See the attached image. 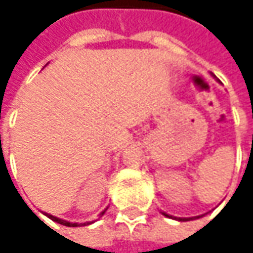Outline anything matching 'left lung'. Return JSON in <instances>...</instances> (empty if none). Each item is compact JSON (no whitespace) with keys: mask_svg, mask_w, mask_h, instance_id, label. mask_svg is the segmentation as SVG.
Wrapping results in <instances>:
<instances>
[{"mask_svg":"<svg viewBox=\"0 0 253 253\" xmlns=\"http://www.w3.org/2000/svg\"><path fill=\"white\" fill-rule=\"evenodd\" d=\"M161 214H163V215H166V217H169V218L177 220V221H190V220H196V218H201V217H202V215H198V217H189V218H181V217H173V215H169V214H166V212H163V211H161Z\"/></svg>","mask_w":253,"mask_h":253,"instance_id":"8db88e82","label":"left lung"}]
</instances>
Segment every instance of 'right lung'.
<instances>
[{
  "label": "right lung",
  "instance_id": "right-lung-1",
  "mask_svg": "<svg viewBox=\"0 0 253 253\" xmlns=\"http://www.w3.org/2000/svg\"><path fill=\"white\" fill-rule=\"evenodd\" d=\"M105 211H102L101 212V215L104 214ZM43 215H46L48 218H51L52 221H55V223H58V224H61V226H67V227H77V226H87V224H90V223H70V221H66V220H61V218H58V217H54V215H51V214H46V212H43ZM93 223V221H92Z\"/></svg>",
  "mask_w": 253,
  "mask_h": 253
}]
</instances>
